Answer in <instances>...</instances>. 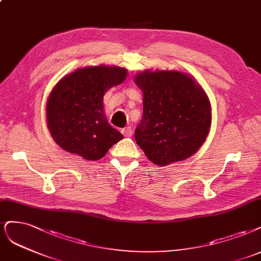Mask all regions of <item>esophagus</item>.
Here are the masks:
<instances>
[{
    "mask_svg": "<svg viewBox=\"0 0 261 261\" xmlns=\"http://www.w3.org/2000/svg\"><path fill=\"white\" fill-rule=\"evenodd\" d=\"M121 132H122V134L124 135L125 137H130L132 135H133V129H132V127H125V128H123Z\"/></svg>",
    "mask_w": 261,
    "mask_h": 261,
    "instance_id": "34e87169",
    "label": "esophagus"
}]
</instances>
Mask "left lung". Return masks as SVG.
Returning a JSON list of instances; mask_svg holds the SVG:
<instances>
[{
    "mask_svg": "<svg viewBox=\"0 0 261 261\" xmlns=\"http://www.w3.org/2000/svg\"><path fill=\"white\" fill-rule=\"evenodd\" d=\"M143 93L142 119L135 139L155 165L192 156L207 137L212 111L200 84L178 71L145 70L135 76Z\"/></svg>",
    "mask_w": 261,
    "mask_h": 261,
    "instance_id": "8db88e82",
    "label": "left lung"
}]
</instances>
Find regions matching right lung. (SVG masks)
<instances>
[{
  "label": "right lung",
  "instance_id": "right-lung-1",
  "mask_svg": "<svg viewBox=\"0 0 261 261\" xmlns=\"http://www.w3.org/2000/svg\"><path fill=\"white\" fill-rule=\"evenodd\" d=\"M126 75L127 70L121 67L95 66L77 69L59 81L48 96L46 120L61 149L97 161L123 139L106 119L103 95Z\"/></svg>",
  "mask_w": 261,
  "mask_h": 261
}]
</instances>
